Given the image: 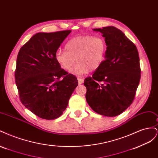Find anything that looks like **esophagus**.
<instances>
[{"label":"esophagus","instance_id":"1","mask_svg":"<svg viewBox=\"0 0 158 158\" xmlns=\"http://www.w3.org/2000/svg\"><path fill=\"white\" fill-rule=\"evenodd\" d=\"M78 82L79 84H82L84 82V79L81 78H78Z\"/></svg>","mask_w":158,"mask_h":158}]
</instances>
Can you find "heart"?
Segmentation results:
<instances>
[{
	"label": "heart",
	"instance_id": "obj_1",
	"mask_svg": "<svg viewBox=\"0 0 158 158\" xmlns=\"http://www.w3.org/2000/svg\"><path fill=\"white\" fill-rule=\"evenodd\" d=\"M107 44L102 37L81 35L70 40L65 45V51H57L55 59L60 67L76 76H83L89 70H98L106 58Z\"/></svg>",
	"mask_w": 158,
	"mask_h": 158
}]
</instances>
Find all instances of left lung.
<instances>
[{
	"label": "left lung",
	"instance_id": "obj_1",
	"mask_svg": "<svg viewBox=\"0 0 158 158\" xmlns=\"http://www.w3.org/2000/svg\"><path fill=\"white\" fill-rule=\"evenodd\" d=\"M107 44L106 59L92 77L84 80L85 99L95 112L115 117L131 106L140 80V66L136 45L113 26L94 29Z\"/></svg>",
	"mask_w": 158,
	"mask_h": 158
}]
</instances>
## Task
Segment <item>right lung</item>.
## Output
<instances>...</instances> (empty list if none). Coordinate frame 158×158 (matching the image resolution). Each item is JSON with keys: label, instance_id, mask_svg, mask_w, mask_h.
Listing matches in <instances>:
<instances>
[{"label": "right lung", "instance_id": "1", "mask_svg": "<svg viewBox=\"0 0 158 158\" xmlns=\"http://www.w3.org/2000/svg\"><path fill=\"white\" fill-rule=\"evenodd\" d=\"M71 30L37 33L18 52L15 81L22 103L39 117L62 115L78 84L77 78L60 68L55 54Z\"/></svg>", "mask_w": 158, "mask_h": 158}]
</instances>
